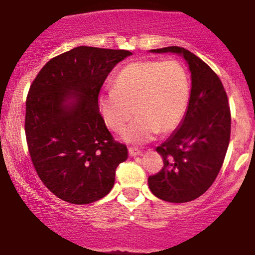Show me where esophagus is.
<instances>
[{
  "label": "esophagus",
  "mask_w": 255,
  "mask_h": 255,
  "mask_svg": "<svg viewBox=\"0 0 255 255\" xmlns=\"http://www.w3.org/2000/svg\"><path fill=\"white\" fill-rule=\"evenodd\" d=\"M128 152H129V156H140L141 155V151L139 149L136 148H129L128 149Z\"/></svg>",
  "instance_id": "esophagus-1"
}]
</instances>
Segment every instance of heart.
Returning a JSON list of instances; mask_svg holds the SVG:
<instances>
[{
  "instance_id": "obj_1",
  "label": "heart",
  "mask_w": 255,
  "mask_h": 255,
  "mask_svg": "<svg viewBox=\"0 0 255 255\" xmlns=\"http://www.w3.org/2000/svg\"><path fill=\"white\" fill-rule=\"evenodd\" d=\"M191 98L188 73L175 60L138 61L123 67L112 89L99 96V110L114 132H125L133 115H138L123 139L144 144L160 132L168 133L181 123Z\"/></svg>"
}]
</instances>
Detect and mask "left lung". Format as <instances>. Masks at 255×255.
I'll list each match as a JSON object with an SVG mask.
<instances>
[{"label":"left lung","instance_id":"8db88e82","mask_svg":"<svg viewBox=\"0 0 255 255\" xmlns=\"http://www.w3.org/2000/svg\"><path fill=\"white\" fill-rule=\"evenodd\" d=\"M176 53L191 72V98L172 135L157 146L163 167L148 178L155 197L168 203H187L210 188L224 163L231 134V114L221 80L191 51L178 46L150 50Z\"/></svg>","mask_w":255,"mask_h":255}]
</instances>
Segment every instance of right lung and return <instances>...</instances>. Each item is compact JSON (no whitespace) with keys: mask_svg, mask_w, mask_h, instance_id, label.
<instances>
[{"mask_svg":"<svg viewBox=\"0 0 255 255\" xmlns=\"http://www.w3.org/2000/svg\"><path fill=\"white\" fill-rule=\"evenodd\" d=\"M132 52L79 46L45 64L29 89L25 136L42 183L71 204H90L111 192L128 157L99 112V93L115 66Z\"/></svg>","mask_w":255,"mask_h":255,"instance_id":"obj_1","label":"right lung"}]
</instances>
